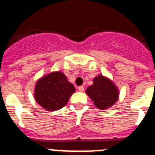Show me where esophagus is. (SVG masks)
Listing matches in <instances>:
<instances>
[{
    "mask_svg": "<svg viewBox=\"0 0 155 155\" xmlns=\"http://www.w3.org/2000/svg\"><path fill=\"white\" fill-rule=\"evenodd\" d=\"M78 90H79V91H80V92H83V91H84V87H83V86H80V87H78Z\"/></svg>",
    "mask_w": 155,
    "mask_h": 155,
    "instance_id": "obj_1",
    "label": "esophagus"
}]
</instances>
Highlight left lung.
Returning a JSON list of instances; mask_svg holds the SVG:
<instances>
[{
    "instance_id": "8db88e82",
    "label": "left lung",
    "mask_w": 155,
    "mask_h": 155,
    "mask_svg": "<svg viewBox=\"0 0 155 155\" xmlns=\"http://www.w3.org/2000/svg\"><path fill=\"white\" fill-rule=\"evenodd\" d=\"M94 83L86 90V94L100 110H106L117 102L119 91L114 82L109 78L98 75L94 77Z\"/></svg>"
}]
</instances>
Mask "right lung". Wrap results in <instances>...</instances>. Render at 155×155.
I'll return each mask as SVG.
<instances>
[{"label": "right lung", "mask_w": 155, "mask_h": 155, "mask_svg": "<svg viewBox=\"0 0 155 155\" xmlns=\"http://www.w3.org/2000/svg\"><path fill=\"white\" fill-rule=\"evenodd\" d=\"M76 88L60 71L44 75L36 83L34 99L47 111H57L65 106Z\"/></svg>", "instance_id": "right-lung-1"}]
</instances>
